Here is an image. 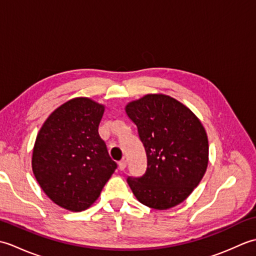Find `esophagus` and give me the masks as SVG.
Here are the masks:
<instances>
[{"instance_id": "1", "label": "esophagus", "mask_w": 256, "mask_h": 256, "mask_svg": "<svg viewBox=\"0 0 256 256\" xmlns=\"http://www.w3.org/2000/svg\"><path fill=\"white\" fill-rule=\"evenodd\" d=\"M125 167H126V160H120V162H118V168H120V170H124Z\"/></svg>"}]
</instances>
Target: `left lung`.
<instances>
[{
  "label": "left lung",
  "mask_w": 256,
  "mask_h": 256,
  "mask_svg": "<svg viewBox=\"0 0 256 256\" xmlns=\"http://www.w3.org/2000/svg\"><path fill=\"white\" fill-rule=\"evenodd\" d=\"M138 126L148 167L142 176H128L140 202L157 210L172 208L198 186L208 166L209 145L202 124L180 102L148 94L126 106Z\"/></svg>",
  "instance_id": "8db88e82"
}]
</instances>
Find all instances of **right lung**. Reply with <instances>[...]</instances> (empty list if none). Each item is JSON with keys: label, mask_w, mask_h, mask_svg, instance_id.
Returning <instances> with one entry per match:
<instances>
[{"label": "right lung", "mask_w": 256, "mask_h": 256, "mask_svg": "<svg viewBox=\"0 0 256 256\" xmlns=\"http://www.w3.org/2000/svg\"><path fill=\"white\" fill-rule=\"evenodd\" d=\"M104 106L86 98L54 111L37 135L32 172L54 202L82 211L94 202L118 164L98 128Z\"/></svg>", "instance_id": "1"}]
</instances>
